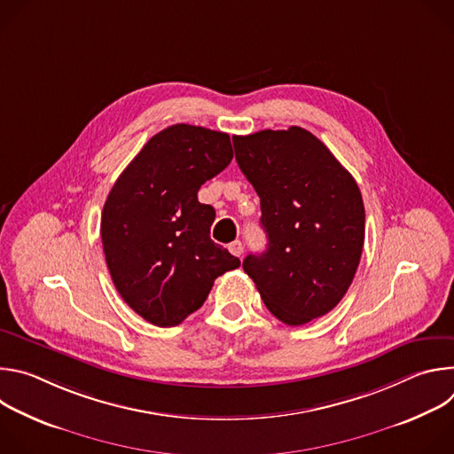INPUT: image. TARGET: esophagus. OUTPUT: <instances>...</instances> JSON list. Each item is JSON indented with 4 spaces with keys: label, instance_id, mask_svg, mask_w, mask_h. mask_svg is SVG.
Segmentation results:
<instances>
[{
    "label": "esophagus",
    "instance_id": "34e87169",
    "mask_svg": "<svg viewBox=\"0 0 454 454\" xmlns=\"http://www.w3.org/2000/svg\"><path fill=\"white\" fill-rule=\"evenodd\" d=\"M228 249H230V253L231 254H235V256H242V253H244V246H242V242L240 240H233L230 246H228Z\"/></svg>",
    "mask_w": 454,
    "mask_h": 454
}]
</instances>
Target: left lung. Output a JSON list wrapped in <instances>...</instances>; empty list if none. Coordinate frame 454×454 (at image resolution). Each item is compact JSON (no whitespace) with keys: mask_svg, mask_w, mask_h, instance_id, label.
<instances>
[{"mask_svg":"<svg viewBox=\"0 0 454 454\" xmlns=\"http://www.w3.org/2000/svg\"><path fill=\"white\" fill-rule=\"evenodd\" d=\"M235 160L261 198L264 253L244 271L286 325L333 310L348 291L364 244V207L352 174L301 127L233 140Z\"/></svg>","mask_w":454,"mask_h":454,"instance_id":"obj_1","label":"left lung"}]
</instances>
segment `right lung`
<instances>
[{
  "mask_svg": "<svg viewBox=\"0 0 454 454\" xmlns=\"http://www.w3.org/2000/svg\"><path fill=\"white\" fill-rule=\"evenodd\" d=\"M233 158L230 137L176 123L154 135L113 184L100 221L106 262L123 301L156 327H176L240 261L210 239L203 183Z\"/></svg>",
  "mask_w": 454,
  "mask_h": 454,
  "instance_id": "obj_1",
  "label": "right lung"
}]
</instances>
